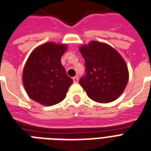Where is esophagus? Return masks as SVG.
Instances as JSON below:
<instances>
[{"instance_id": "34e87169", "label": "esophagus", "mask_w": 151, "mask_h": 151, "mask_svg": "<svg viewBox=\"0 0 151 151\" xmlns=\"http://www.w3.org/2000/svg\"><path fill=\"white\" fill-rule=\"evenodd\" d=\"M78 80H79V78H78V77H74V78H73V83H78Z\"/></svg>"}]
</instances>
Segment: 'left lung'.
Masks as SVG:
<instances>
[{
    "label": "left lung",
    "mask_w": 151,
    "mask_h": 151,
    "mask_svg": "<svg viewBox=\"0 0 151 151\" xmlns=\"http://www.w3.org/2000/svg\"><path fill=\"white\" fill-rule=\"evenodd\" d=\"M84 57L86 75L80 84L91 100L109 103L118 99L129 81V70L124 59L109 44L99 41L80 46Z\"/></svg>",
    "instance_id": "obj_1"
}]
</instances>
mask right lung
Here are the masks:
<instances>
[{
	"mask_svg": "<svg viewBox=\"0 0 151 151\" xmlns=\"http://www.w3.org/2000/svg\"><path fill=\"white\" fill-rule=\"evenodd\" d=\"M67 50V44L48 42L30 53L22 72L23 85L30 99L46 106L65 99L73 83L60 60Z\"/></svg>",
	"mask_w": 151,
	"mask_h": 151,
	"instance_id": "obj_1",
	"label": "right lung"
}]
</instances>
